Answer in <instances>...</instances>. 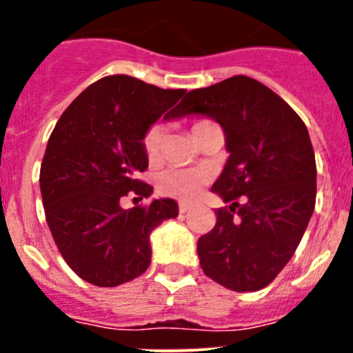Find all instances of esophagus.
Here are the masks:
<instances>
[{
  "label": "esophagus",
  "instance_id": "34e87169",
  "mask_svg": "<svg viewBox=\"0 0 353 353\" xmlns=\"http://www.w3.org/2000/svg\"><path fill=\"white\" fill-rule=\"evenodd\" d=\"M179 210H180V214H185V212L191 210V205L185 203V201H182V203L179 205Z\"/></svg>",
  "mask_w": 353,
  "mask_h": 353
}]
</instances>
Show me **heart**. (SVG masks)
<instances>
[{"label":"heart","instance_id":"b5f03b06","mask_svg":"<svg viewBox=\"0 0 353 353\" xmlns=\"http://www.w3.org/2000/svg\"><path fill=\"white\" fill-rule=\"evenodd\" d=\"M208 123H212V121L205 120V118L196 120L191 127L192 138H194L199 129H203ZM161 138L162 129L159 125H152L143 136V150H145V155L150 161L157 159L159 148H161ZM207 183L208 173L205 170H199V168H194V170H166L157 176L159 192L171 196V198L185 199V201L198 198Z\"/></svg>","mask_w":353,"mask_h":353}]
</instances>
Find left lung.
Returning <instances> with one entry per match:
<instances>
[{"instance_id":"1","label":"left lung","mask_w":353,"mask_h":353,"mask_svg":"<svg viewBox=\"0 0 353 353\" xmlns=\"http://www.w3.org/2000/svg\"><path fill=\"white\" fill-rule=\"evenodd\" d=\"M203 114L224 130L230 157L212 191L228 207L199 236L203 272L233 292L272 283L297 249L316 199V162L304 121L260 81L233 76L182 99L173 118Z\"/></svg>"}]
</instances>
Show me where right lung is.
<instances>
[{
    "instance_id": "right-lung-1",
    "label": "right lung",
    "mask_w": 353,
    "mask_h": 353,
    "mask_svg": "<svg viewBox=\"0 0 353 353\" xmlns=\"http://www.w3.org/2000/svg\"><path fill=\"white\" fill-rule=\"evenodd\" d=\"M185 90H162L136 77L90 84L60 117L40 166V192L61 256L95 286L123 285L152 261L150 233L179 215L174 199L121 208V198H148L138 174L148 168L143 136L170 118Z\"/></svg>"
}]
</instances>
